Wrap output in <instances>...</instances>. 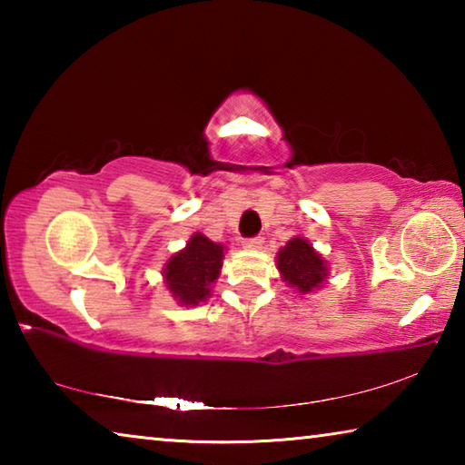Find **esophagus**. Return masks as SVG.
<instances>
[{"label":"esophagus","instance_id":"obj_1","mask_svg":"<svg viewBox=\"0 0 465 465\" xmlns=\"http://www.w3.org/2000/svg\"><path fill=\"white\" fill-rule=\"evenodd\" d=\"M242 246L246 250H258V248H262V240L261 238H248V240L242 242Z\"/></svg>","mask_w":465,"mask_h":465}]
</instances>
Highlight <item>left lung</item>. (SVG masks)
I'll return each instance as SVG.
<instances>
[{
	"mask_svg": "<svg viewBox=\"0 0 465 465\" xmlns=\"http://www.w3.org/2000/svg\"><path fill=\"white\" fill-rule=\"evenodd\" d=\"M277 269L285 285L299 295H312L330 279V264L303 235L291 238L277 252Z\"/></svg>",
	"mask_w": 465,
	"mask_h": 465,
	"instance_id": "obj_1",
	"label": "left lung"
}]
</instances>
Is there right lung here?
<instances>
[{
  "label": "right lung",
  "instance_id": "1",
  "mask_svg": "<svg viewBox=\"0 0 465 465\" xmlns=\"http://www.w3.org/2000/svg\"><path fill=\"white\" fill-rule=\"evenodd\" d=\"M225 256L223 243L211 242L207 235L194 232L186 246L172 254L162 269L163 285L178 305L194 308L213 293L215 281L222 274Z\"/></svg>",
  "mask_w": 465,
  "mask_h": 465
}]
</instances>
